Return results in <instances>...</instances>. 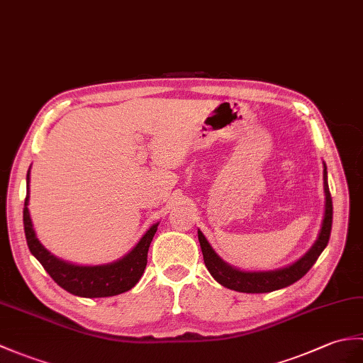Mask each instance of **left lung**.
I'll return each mask as SVG.
<instances>
[{"label": "left lung", "instance_id": "left-lung-1", "mask_svg": "<svg viewBox=\"0 0 363 363\" xmlns=\"http://www.w3.org/2000/svg\"><path fill=\"white\" fill-rule=\"evenodd\" d=\"M323 179H325V193H326V208H325L322 230H320L315 244L309 249L308 254L288 267L278 269V271H271V272L238 271V269L225 264L224 261L215 254V250L212 249V246H210L204 235L198 232L201 250H202V255H204V263L215 280L218 283H221L223 286H225V288L238 291V292H247V294L272 292L277 289L286 288V286L300 280V278L305 275L311 267H313V264L315 263L320 254H322L331 237L333 198L326 181V168L323 172Z\"/></svg>", "mask_w": 363, "mask_h": 363}]
</instances>
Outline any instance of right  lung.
Here are the masks:
<instances>
[{"mask_svg":"<svg viewBox=\"0 0 363 363\" xmlns=\"http://www.w3.org/2000/svg\"><path fill=\"white\" fill-rule=\"evenodd\" d=\"M26 182L28 193L23 208V223L28 246L30 254L40 261L41 266L45 267V271L52 277V280L58 286H62L65 291L74 294V296L86 298L119 296V294L130 291L133 286H136L143 271H145L150 244L153 241L159 224L151 225L150 230L138 242V246L128 255L116 261V263L104 266H75L66 263V261L58 259L52 254H49L35 237L28 208L29 172Z\"/></svg>","mask_w":363,"mask_h":363,"instance_id":"obj_1","label":"right lung"}]
</instances>
